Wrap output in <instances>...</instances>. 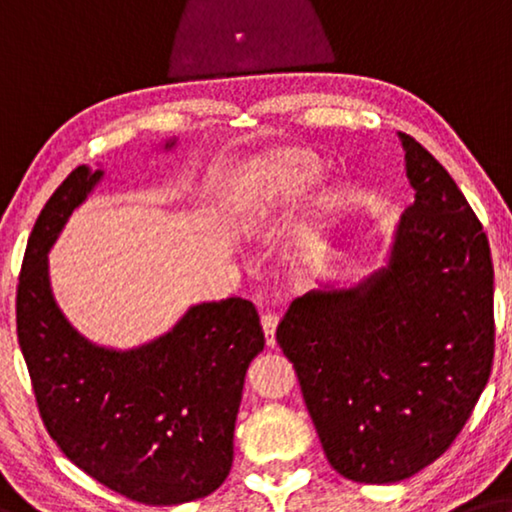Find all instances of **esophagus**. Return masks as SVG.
Listing matches in <instances>:
<instances>
[{
	"instance_id": "obj_1",
	"label": "esophagus",
	"mask_w": 512,
	"mask_h": 512,
	"mask_svg": "<svg viewBox=\"0 0 512 512\" xmlns=\"http://www.w3.org/2000/svg\"><path fill=\"white\" fill-rule=\"evenodd\" d=\"M278 321H280V316L275 312H264L262 314L264 337H266V344H269L271 348L275 346V328H278Z\"/></svg>"
}]
</instances>
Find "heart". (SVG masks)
<instances>
[{
    "label": "heart",
    "instance_id": "1",
    "mask_svg": "<svg viewBox=\"0 0 512 512\" xmlns=\"http://www.w3.org/2000/svg\"><path fill=\"white\" fill-rule=\"evenodd\" d=\"M321 168L305 152H285L262 170L259 184L248 193L241 209L239 225L243 230H259L275 212H282L303 200L319 182Z\"/></svg>",
    "mask_w": 512,
    "mask_h": 512
}]
</instances>
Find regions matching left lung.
I'll use <instances>...</instances> for the list:
<instances>
[{
	"mask_svg": "<svg viewBox=\"0 0 512 512\" xmlns=\"http://www.w3.org/2000/svg\"><path fill=\"white\" fill-rule=\"evenodd\" d=\"M399 139L415 202L387 266L296 298L275 332L328 462L373 485L410 478L449 449L494 355L488 237L440 161Z\"/></svg>",
	"mask_w": 512,
	"mask_h": 512,
	"instance_id": "left-lung-1",
	"label": "left lung"
}]
</instances>
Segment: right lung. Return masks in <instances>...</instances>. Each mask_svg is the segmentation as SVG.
<instances>
[{"label": "right lung", "instance_id": "1", "mask_svg": "<svg viewBox=\"0 0 512 512\" xmlns=\"http://www.w3.org/2000/svg\"><path fill=\"white\" fill-rule=\"evenodd\" d=\"M102 175L72 170L24 253L15 321L40 417L59 449L109 490L148 506L202 499L230 474L243 378L264 332L250 300L225 298L189 307L173 330L132 351L79 335L52 296L47 253Z\"/></svg>", "mask_w": 512, "mask_h": 512}]
</instances>
